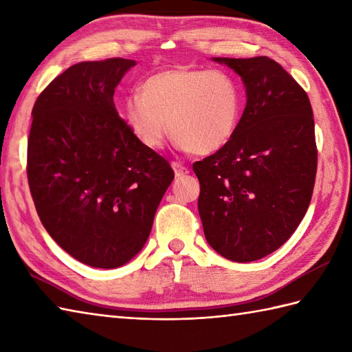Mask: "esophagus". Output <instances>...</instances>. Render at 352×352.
Listing matches in <instances>:
<instances>
[{"label":"esophagus","instance_id":"1","mask_svg":"<svg viewBox=\"0 0 352 352\" xmlns=\"http://www.w3.org/2000/svg\"><path fill=\"white\" fill-rule=\"evenodd\" d=\"M172 169H174L175 172V177H183L189 172V169L184 166V164H182L180 162H172Z\"/></svg>","mask_w":352,"mask_h":352}]
</instances>
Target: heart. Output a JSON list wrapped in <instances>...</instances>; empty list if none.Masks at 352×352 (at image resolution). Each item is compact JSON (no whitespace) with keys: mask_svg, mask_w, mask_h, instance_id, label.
<instances>
[{"mask_svg":"<svg viewBox=\"0 0 352 352\" xmlns=\"http://www.w3.org/2000/svg\"><path fill=\"white\" fill-rule=\"evenodd\" d=\"M242 89L231 74L178 66L142 81L126 96L124 121L146 148L160 149L168 136L195 154L219 151L233 139L242 116Z\"/></svg>","mask_w":352,"mask_h":352,"instance_id":"heart-1","label":"heart"}]
</instances>
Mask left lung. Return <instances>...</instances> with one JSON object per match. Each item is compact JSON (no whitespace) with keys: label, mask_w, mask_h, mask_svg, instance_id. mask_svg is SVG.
I'll list each match as a JSON object with an SVG mask.
<instances>
[{"label":"left lung","mask_w":352,"mask_h":352,"mask_svg":"<svg viewBox=\"0 0 352 352\" xmlns=\"http://www.w3.org/2000/svg\"><path fill=\"white\" fill-rule=\"evenodd\" d=\"M241 76L246 107L233 139L193 163L208 245L239 263L278 250L307 212L316 178L315 121L307 94L266 56L213 57Z\"/></svg>","instance_id":"8db88e82"}]
</instances>
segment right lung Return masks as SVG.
Segmentation results:
<instances>
[{
  "mask_svg": "<svg viewBox=\"0 0 352 352\" xmlns=\"http://www.w3.org/2000/svg\"><path fill=\"white\" fill-rule=\"evenodd\" d=\"M129 58L81 62L37 96L27 177L37 214L62 250L92 267L125 265L144 248L174 180L168 160L140 144L113 95Z\"/></svg>",
  "mask_w": 352,
  "mask_h": 352,
  "instance_id": "obj_1",
  "label": "right lung"
}]
</instances>
